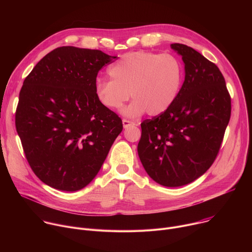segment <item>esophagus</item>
Segmentation results:
<instances>
[{
    "mask_svg": "<svg viewBox=\"0 0 252 252\" xmlns=\"http://www.w3.org/2000/svg\"><path fill=\"white\" fill-rule=\"evenodd\" d=\"M135 124L130 122V121H127V120H123V126H124V128H127L128 126H134Z\"/></svg>",
    "mask_w": 252,
    "mask_h": 252,
    "instance_id": "34e87169",
    "label": "esophagus"
}]
</instances>
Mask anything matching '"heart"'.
Instances as JSON below:
<instances>
[{"label":"heart","instance_id":"1","mask_svg":"<svg viewBox=\"0 0 252 252\" xmlns=\"http://www.w3.org/2000/svg\"><path fill=\"white\" fill-rule=\"evenodd\" d=\"M111 80L98 79L94 92L105 109L123 111L129 118L148 113L156 117L166 112L181 92L184 68L175 57L138 51L125 54L109 68Z\"/></svg>","mask_w":252,"mask_h":252}]
</instances>
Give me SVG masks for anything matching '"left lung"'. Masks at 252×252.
<instances>
[{
    "label": "left lung",
    "instance_id": "left-lung-1",
    "mask_svg": "<svg viewBox=\"0 0 252 252\" xmlns=\"http://www.w3.org/2000/svg\"><path fill=\"white\" fill-rule=\"evenodd\" d=\"M186 77L163 114L140 124L139 159L163 187L176 188L201 176L217 158L231 114V99L218 65L183 44H171Z\"/></svg>",
    "mask_w": 252,
    "mask_h": 252
}]
</instances>
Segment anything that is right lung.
Here are the masks:
<instances>
[{
    "mask_svg": "<svg viewBox=\"0 0 252 252\" xmlns=\"http://www.w3.org/2000/svg\"><path fill=\"white\" fill-rule=\"evenodd\" d=\"M116 58L60 47L25 79L16 128L31 168L47 186L63 191L87 187L122 132L121 118L94 92L98 70Z\"/></svg>",
    "mask_w": 252,
    "mask_h": 252,
    "instance_id": "1",
    "label": "right lung"
}]
</instances>
